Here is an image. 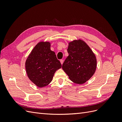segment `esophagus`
I'll list each match as a JSON object with an SVG mask.
<instances>
[{
  "instance_id": "obj_1",
  "label": "esophagus",
  "mask_w": 122,
  "mask_h": 122,
  "mask_svg": "<svg viewBox=\"0 0 122 122\" xmlns=\"http://www.w3.org/2000/svg\"><path fill=\"white\" fill-rule=\"evenodd\" d=\"M60 61H61V65L63 64V62H64V60H61Z\"/></svg>"
}]
</instances>
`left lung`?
<instances>
[{
  "label": "left lung",
  "mask_w": 122,
  "mask_h": 122,
  "mask_svg": "<svg viewBox=\"0 0 122 122\" xmlns=\"http://www.w3.org/2000/svg\"><path fill=\"white\" fill-rule=\"evenodd\" d=\"M69 56L62 68L73 82L81 84L94 75L97 67L95 54L87 44L81 40L69 43Z\"/></svg>",
  "instance_id": "left-lung-1"
}]
</instances>
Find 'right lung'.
Listing matches in <instances>:
<instances>
[{
  "mask_svg": "<svg viewBox=\"0 0 122 122\" xmlns=\"http://www.w3.org/2000/svg\"><path fill=\"white\" fill-rule=\"evenodd\" d=\"M61 65L54 51L50 49V43L41 42L36 45L25 62L28 78L36 86L43 87L52 80L57 70Z\"/></svg>",
  "mask_w": 122,
  "mask_h": 122,
  "instance_id": "right-lung-1",
  "label": "right lung"
}]
</instances>
